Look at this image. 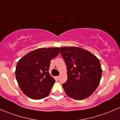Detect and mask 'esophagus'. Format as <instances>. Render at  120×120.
I'll list each match as a JSON object with an SVG mask.
<instances>
[{
    "instance_id": "34e87169",
    "label": "esophagus",
    "mask_w": 120,
    "mask_h": 120,
    "mask_svg": "<svg viewBox=\"0 0 120 120\" xmlns=\"http://www.w3.org/2000/svg\"><path fill=\"white\" fill-rule=\"evenodd\" d=\"M56 78H57V79H58V80H59V78H60V76H56Z\"/></svg>"
}]
</instances>
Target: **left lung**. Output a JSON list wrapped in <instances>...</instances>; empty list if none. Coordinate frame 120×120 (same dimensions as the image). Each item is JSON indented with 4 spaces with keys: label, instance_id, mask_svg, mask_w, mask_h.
<instances>
[{
    "label": "left lung",
    "instance_id": "1",
    "mask_svg": "<svg viewBox=\"0 0 120 120\" xmlns=\"http://www.w3.org/2000/svg\"><path fill=\"white\" fill-rule=\"evenodd\" d=\"M67 68V80L63 84L65 93L76 100L90 96L99 85L102 76L98 58L78 47L59 48Z\"/></svg>",
    "mask_w": 120,
    "mask_h": 120
}]
</instances>
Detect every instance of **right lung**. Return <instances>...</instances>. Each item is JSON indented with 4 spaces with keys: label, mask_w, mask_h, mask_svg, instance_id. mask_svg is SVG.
I'll use <instances>...</instances> for the list:
<instances>
[{
    "label": "right lung",
    "mask_w": 120,
    "mask_h": 120,
    "mask_svg": "<svg viewBox=\"0 0 120 120\" xmlns=\"http://www.w3.org/2000/svg\"><path fill=\"white\" fill-rule=\"evenodd\" d=\"M59 53V48L56 47L39 48L19 60L16 67V79L26 96L41 99L49 94L55 82L49 73L50 61Z\"/></svg>",
    "instance_id": "add662e5"
}]
</instances>
